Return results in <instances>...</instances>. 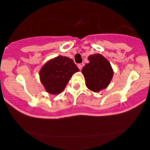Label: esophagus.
<instances>
[{
	"mask_svg": "<svg viewBox=\"0 0 150 150\" xmlns=\"http://www.w3.org/2000/svg\"><path fill=\"white\" fill-rule=\"evenodd\" d=\"M78 68H79V69H80V70H81V69H82V67H83L82 64H78Z\"/></svg>",
	"mask_w": 150,
	"mask_h": 150,
	"instance_id": "1",
	"label": "esophagus"
}]
</instances>
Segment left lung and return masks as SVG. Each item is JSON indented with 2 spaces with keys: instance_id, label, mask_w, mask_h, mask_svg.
Instances as JSON below:
<instances>
[{
  "instance_id": "left-lung-1",
  "label": "left lung",
  "mask_w": 150,
  "mask_h": 150,
  "mask_svg": "<svg viewBox=\"0 0 150 150\" xmlns=\"http://www.w3.org/2000/svg\"><path fill=\"white\" fill-rule=\"evenodd\" d=\"M88 59L89 63L82 69L86 86L92 91L99 92L109 86L114 72L110 63L102 54H92Z\"/></svg>"
}]
</instances>
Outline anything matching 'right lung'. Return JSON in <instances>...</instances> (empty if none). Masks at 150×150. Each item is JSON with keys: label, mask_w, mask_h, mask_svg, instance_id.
I'll return each instance as SVG.
<instances>
[{"label": "right lung", "mask_w": 150, "mask_h": 150, "mask_svg": "<svg viewBox=\"0 0 150 150\" xmlns=\"http://www.w3.org/2000/svg\"><path fill=\"white\" fill-rule=\"evenodd\" d=\"M78 71L72 59L58 56L43 64L39 72L40 81L46 92L57 95L64 90L73 74Z\"/></svg>", "instance_id": "add662e5"}]
</instances>
